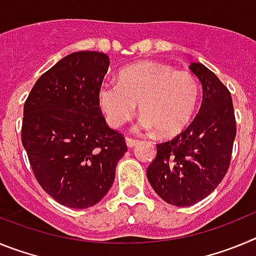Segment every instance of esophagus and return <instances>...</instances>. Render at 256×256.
Masks as SVG:
<instances>
[{
  "mask_svg": "<svg viewBox=\"0 0 256 256\" xmlns=\"http://www.w3.org/2000/svg\"><path fill=\"white\" fill-rule=\"evenodd\" d=\"M126 144L128 148H134L136 144H138V140H133V138H130V137H126Z\"/></svg>",
  "mask_w": 256,
  "mask_h": 256,
  "instance_id": "1",
  "label": "esophagus"
}]
</instances>
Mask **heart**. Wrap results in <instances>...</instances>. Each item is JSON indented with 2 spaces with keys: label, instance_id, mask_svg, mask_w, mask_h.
<instances>
[{
  "label": "heart",
  "instance_id": "obj_1",
  "mask_svg": "<svg viewBox=\"0 0 256 256\" xmlns=\"http://www.w3.org/2000/svg\"><path fill=\"white\" fill-rule=\"evenodd\" d=\"M200 98V84L184 70L152 61L126 66L118 82H104L97 100L108 126L119 128L133 116L140 104V126L155 128L162 137L182 132L192 120Z\"/></svg>",
  "mask_w": 256,
  "mask_h": 256
}]
</instances>
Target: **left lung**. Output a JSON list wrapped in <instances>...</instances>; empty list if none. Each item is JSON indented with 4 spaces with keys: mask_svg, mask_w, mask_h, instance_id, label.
Returning a JSON list of instances; mask_svg holds the SVG:
<instances>
[{
    "mask_svg": "<svg viewBox=\"0 0 256 256\" xmlns=\"http://www.w3.org/2000/svg\"><path fill=\"white\" fill-rule=\"evenodd\" d=\"M190 69L202 86V102L186 130L156 144L148 168L154 191L168 204L190 206L210 195L230 168L236 137L234 104L228 88L200 62Z\"/></svg>",
    "mask_w": 256,
    "mask_h": 256,
    "instance_id": "left-lung-1",
    "label": "left lung"
}]
</instances>
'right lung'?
I'll list each match as a JSON object with an SVG mask.
<instances>
[{"mask_svg":"<svg viewBox=\"0 0 256 256\" xmlns=\"http://www.w3.org/2000/svg\"><path fill=\"white\" fill-rule=\"evenodd\" d=\"M108 56L79 51L38 78L24 104L22 142L40 187L74 209L96 205L112 186L126 151L102 116L97 92Z\"/></svg>","mask_w":256,"mask_h":256,"instance_id":"obj_1","label":"right lung"}]
</instances>
